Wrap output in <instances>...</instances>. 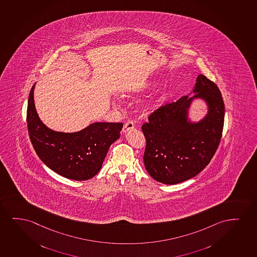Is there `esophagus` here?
I'll list each match as a JSON object with an SVG mask.
<instances>
[{
	"label": "esophagus",
	"mask_w": 257,
	"mask_h": 257,
	"mask_svg": "<svg viewBox=\"0 0 257 257\" xmlns=\"http://www.w3.org/2000/svg\"><path fill=\"white\" fill-rule=\"evenodd\" d=\"M134 128V123L133 121H128L127 123H124V125L123 127V134H126L128 131L133 130Z\"/></svg>",
	"instance_id": "esophagus-1"
}]
</instances>
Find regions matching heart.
<instances>
[{"label":"heart","mask_w":257,"mask_h":257,"mask_svg":"<svg viewBox=\"0 0 257 257\" xmlns=\"http://www.w3.org/2000/svg\"><path fill=\"white\" fill-rule=\"evenodd\" d=\"M155 86H156V82L155 81H148V82L144 84L143 89L144 90H152Z\"/></svg>","instance_id":"heart-1"}]
</instances>
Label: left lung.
I'll use <instances>...</instances> for the list:
<instances>
[{
  "label": "left lung",
  "mask_w": 257,
  "mask_h": 257,
  "mask_svg": "<svg viewBox=\"0 0 257 257\" xmlns=\"http://www.w3.org/2000/svg\"><path fill=\"white\" fill-rule=\"evenodd\" d=\"M196 100L204 101L207 112L194 121L190 118V110ZM224 113L219 88L200 74L190 93L160 107L142 125L147 140L144 164L148 174L167 185L180 183L200 174L220 144Z\"/></svg>",
  "instance_id": "obj_1"
}]
</instances>
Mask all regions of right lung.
I'll list each match as a JSON object with an SVG mask.
<instances>
[{
	"label": "right lung",
	"instance_id": "obj_1",
	"mask_svg": "<svg viewBox=\"0 0 257 257\" xmlns=\"http://www.w3.org/2000/svg\"><path fill=\"white\" fill-rule=\"evenodd\" d=\"M35 85L28 101L27 123L37 155L61 176L74 180L91 179L100 171L111 144L120 137L123 123L96 122L75 133L52 130L37 114L34 102Z\"/></svg>",
	"mask_w": 257,
	"mask_h": 257
}]
</instances>
